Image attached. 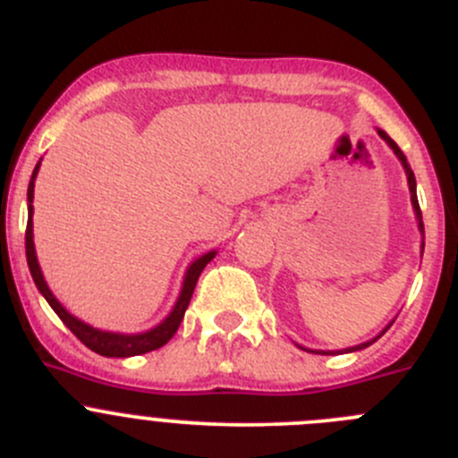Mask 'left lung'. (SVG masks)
I'll list each match as a JSON object with an SVG mask.
<instances>
[{"mask_svg":"<svg viewBox=\"0 0 458 458\" xmlns=\"http://www.w3.org/2000/svg\"><path fill=\"white\" fill-rule=\"evenodd\" d=\"M378 134H380V139H385L387 140V145L389 148L394 149V154H396L398 158H401V163H403V167H405V172H407V183H410V192H411V206H414V210H416V216H419V228H420V233H423V216H420V206H419V197H416V179H414V172L410 170V165H407V158H405V154L401 152V148H398L396 143H394L392 139H389L387 134H385L383 130H378ZM423 248H425V243H423ZM389 328V327H387ZM385 333V331H383ZM380 337V335H378ZM376 340H369V342H365V344H358V347H353V349H347V352H358V349H365V347H369V344H374ZM319 353V352H318ZM324 353V352H322Z\"/></svg>","mask_w":458,"mask_h":458,"instance_id":"obj_1","label":"left lung"}]
</instances>
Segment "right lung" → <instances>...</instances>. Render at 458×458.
<instances>
[{
    "label": "right lung",
    "mask_w": 458,
    "mask_h": 458,
    "mask_svg": "<svg viewBox=\"0 0 458 458\" xmlns=\"http://www.w3.org/2000/svg\"><path fill=\"white\" fill-rule=\"evenodd\" d=\"M39 170V163L35 165L33 176H30V183H29V224H26V261H29V270L33 275V282L35 286L39 288L47 301L51 304V309L55 310L57 318L71 328L75 337L82 342L84 347H89L91 352L100 353V356L106 358H130V356H140V353H148L154 352V349H161L163 344L172 340V335L176 333L179 328L181 319H183L185 309H188L190 300H192V293L194 286H197V279L201 275V270L206 268L208 261L215 257V252H208V255L199 257L192 266L188 268V275H185V282H183V291H181L179 301H176L174 310L165 318V322L158 324L157 328L148 333H139V335H123V333H106V331H98V328L89 327V324L80 322L78 318L69 313L60 301L53 297V293L48 291L47 282L42 277V270H39L38 264V257H35V246H33V188H35V174Z\"/></svg>",
    "instance_id": "right-lung-1"
}]
</instances>
